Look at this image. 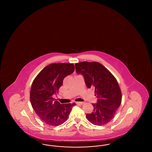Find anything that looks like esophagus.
Here are the masks:
<instances>
[{"instance_id":"34e87169","label":"esophagus","mask_w":152,"mask_h":152,"mask_svg":"<svg viewBox=\"0 0 152 152\" xmlns=\"http://www.w3.org/2000/svg\"><path fill=\"white\" fill-rule=\"evenodd\" d=\"M84 104V102H76V104L77 105H83Z\"/></svg>"}]
</instances>
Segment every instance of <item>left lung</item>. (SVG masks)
<instances>
[{
    "mask_svg": "<svg viewBox=\"0 0 152 152\" xmlns=\"http://www.w3.org/2000/svg\"><path fill=\"white\" fill-rule=\"evenodd\" d=\"M76 71L84 77L88 88H94L97 98L91 113H87V120L96 125L109 123L115 116L121 103V92L114 76L98 62L84 61L75 64Z\"/></svg>",
    "mask_w": 152,
    "mask_h": 152,
    "instance_id": "obj_1",
    "label": "left lung"
}]
</instances>
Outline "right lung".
Returning a JSON list of instances; mask_svg holds the SVG:
<instances>
[{
	"instance_id": "1",
	"label": "right lung",
	"mask_w": 152,
	"mask_h": 152,
	"mask_svg": "<svg viewBox=\"0 0 152 152\" xmlns=\"http://www.w3.org/2000/svg\"><path fill=\"white\" fill-rule=\"evenodd\" d=\"M74 70V65L71 63L51 64L40 71L32 84V107L42 121L49 125L58 126L64 123L76 105L75 102L61 104L52 97L58 94L64 79Z\"/></svg>"
}]
</instances>
